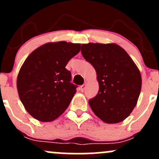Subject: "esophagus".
<instances>
[{"label":"esophagus","instance_id":"34e87169","mask_svg":"<svg viewBox=\"0 0 159 159\" xmlns=\"http://www.w3.org/2000/svg\"><path fill=\"white\" fill-rule=\"evenodd\" d=\"M80 90H81V92H84V90H85V84L84 85H81V87H80Z\"/></svg>","mask_w":159,"mask_h":159}]
</instances>
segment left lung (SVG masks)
I'll return each mask as SVG.
<instances>
[{
	"label": "left lung",
	"mask_w": 159,
	"mask_h": 159,
	"mask_svg": "<svg viewBox=\"0 0 159 159\" xmlns=\"http://www.w3.org/2000/svg\"><path fill=\"white\" fill-rule=\"evenodd\" d=\"M81 53L96 72L98 94L89 101L93 113L109 124L126 119L136 106L141 90L139 69L116 43L82 44Z\"/></svg>",
	"instance_id": "left-lung-1"
}]
</instances>
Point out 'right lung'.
<instances>
[{"label": "right lung", "instance_id": "1", "mask_svg": "<svg viewBox=\"0 0 159 159\" xmlns=\"http://www.w3.org/2000/svg\"><path fill=\"white\" fill-rule=\"evenodd\" d=\"M81 44L48 43L30 54L20 69L17 90L25 110L40 122H52L63 114L76 93L65 68L78 54Z\"/></svg>", "mask_w": 159, "mask_h": 159}]
</instances>
